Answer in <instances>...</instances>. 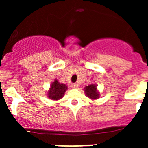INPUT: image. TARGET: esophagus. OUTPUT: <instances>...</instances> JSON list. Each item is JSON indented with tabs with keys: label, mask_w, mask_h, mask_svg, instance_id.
<instances>
[{
	"label": "esophagus",
	"mask_w": 148,
	"mask_h": 148,
	"mask_svg": "<svg viewBox=\"0 0 148 148\" xmlns=\"http://www.w3.org/2000/svg\"><path fill=\"white\" fill-rule=\"evenodd\" d=\"M72 87H73V88H78V87H79V85H78V84L77 83H74L72 84Z\"/></svg>",
	"instance_id": "esophagus-1"
}]
</instances>
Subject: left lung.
I'll return each mask as SVG.
<instances>
[{
	"label": "left lung",
	"mask_w": 148,
	"mask_h": 148,
	"mask_svg": "<svg viewBox=\"0 0 148 148\" xmlns=\"http://www.w3.org/2000/svg\"><path fill=\"white\" fill-rule=\"evenodd\" d=\"M85 94L91 99H97L99 97V92L97 91L95 84H90L84 88Z\"/></svg>",
	"instance_id": "left-lung-1"
}]
</instances>
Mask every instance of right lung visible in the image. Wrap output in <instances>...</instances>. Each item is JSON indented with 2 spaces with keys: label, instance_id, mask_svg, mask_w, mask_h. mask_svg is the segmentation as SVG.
<instances>
[{
  "label": "right lung",
  "instance_id": "obj_1",
  "mask_svg": "<svg viewBox=\"0 0 148 148\" xmlns=\"http://www.w3.org/2000/svg\"><path fill=\"white\" fill-rule=\"evenodd\" d=\"M67 87L64 84L59 83L58 80H55L52 83L47 92V96L53 100H58L64 96Z\"/></svg>",
  "mask_w": 148,
  "mask_h": 148
}]
</instances>
